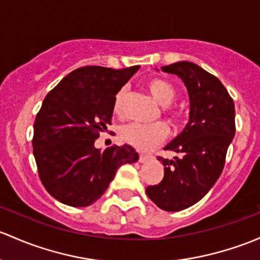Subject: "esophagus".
<instances>
[{
  "label": "esophagus",
  "mask_w": 260,
  "mask_h": 260,
  "mask_svg": "<svg viewBox=\"0 0 260 260\" xmlns=\"http://www.w3.org/2000/svg\"><path fill=\"white\" fill-rule=\"evenodd\" d=\"M149 158H151V155L144 154V153H142V154L139 155V162H141V163H146L147 160L149 159Z\"/></svg>",
  "instance_id": "obj_1"
}]
</instances>
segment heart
Wrapping results in <instances>:
<instances>
[{
    "label": "heart",
    "instance_id": "b5f03b06",
    "mask_svg": "<svg viewBox=\"0 0 260 260\" xmlns=\"http://www.w3.org/2000/svg\"><path fill=\"white\" fill-rule=\"evenodd\" d=\"M147 88L157 103L163 107H168L176 100V89L169 82L162 78H152L147 82ZM124 92L119 91L114 98V111L121 109ZM168 136V127L165 123H154V124H139L131 123L124 125L121 131V137L132 144L136 148L142 151H148L163 142Z\"/></svg>",
    "mask_w": 260,
    "mask_h": 260
}]
</instances>
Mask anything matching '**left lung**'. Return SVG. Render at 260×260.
Returning a JSON list of instances; mask_svg holds the SVG:
<instances>
[{
	"mask_svg": "<svg viewBox=\"0 0 260 260\" xmlns=\"http://www.w3.org/2000/svg\"><path fill=\"white\" fill-rule=\"evenodd\" d=\"M160 70L178 76L184 83L189 118L184 129L165 147L180 157L157 158L165 166V177L147 187L146 193L160 209L178 212L201 201L219 178L236 135V108L222 82L198 64L180 61Z\"/></svg>",
	"mask_w": 260,
	"mask_h": 260,
	"instance_id": "8db88e82",
	"label": "left lung"
}]
</instances>
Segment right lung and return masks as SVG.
<instances>
[{
  "instance_id": "add662e5",
  "label": "right lung",
  "mask_w": 260,
  "mask_h": 260,
  "mask_svg": "<svg viewBox=\"0 0 260 260\" xmlns=\"http://www.w3.org/2000/svg\"><path fill=\"white\" fill-rule=\"evenodd\" d=\"M139 66L113 70L87 66L72 71L46 95L34 125V155L46 190L66 206L88 207L106 192L117 169L137 162L129 144L101 151L114 98Z\"/></svg>"
}]
</instances>
